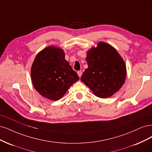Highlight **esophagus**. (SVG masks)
I'll return each mask as SVG.
<instances>
[{"label":"esophagus","mask_w":152,"mask_h":152,"mask_svg":"<svg viewBox=\"0 0 152 152\" xmlns=\"http://www.w3.org/2000/svg\"><path fill=\"white\" fill-rule=\"evenodd\" d=\"M77 75H78V76H79V77H80L81 76V75H82V71H77Z\"/></svg>","instance_id":"obj_1"}]
</instances>
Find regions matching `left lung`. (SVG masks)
<instances>
[{"instance_id": "obj_1", "label": "left lung", "mask_w": 152, "mask_h": 152, "mask_svg": "<svg viewBox=\"0 0 152 152\" xmlns=\"http://www.w3.org/2000/svg\"><path fill=\"white\" fill-rule=\"evenodd\" d=\"M88 68L81 80L98 97L106 99L113 95L124 83L126 67L115 48L100 42L88 51Z\"/></svg>"}]
</instances>
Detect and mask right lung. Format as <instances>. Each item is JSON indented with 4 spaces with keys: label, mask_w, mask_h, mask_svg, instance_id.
<instances>
[{
    "label": "right lung",
    "mask_w": 152,
    "mask_h": 152,
    "mask_svg": "<svg viewBox=\"0 0 152 152\" xmlns=\"http://www.w3.org/2000/svg\"><path fill=\"white\" fill-rule=\"evenodd\" d=\"M31 81L42 96L58 100L64 95L79 76L65 59L60 48L49 46L37 55L31 69Z\"/></svg>",
    "instance_id": "1"
}]
</instances>
